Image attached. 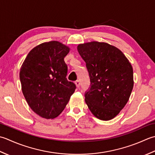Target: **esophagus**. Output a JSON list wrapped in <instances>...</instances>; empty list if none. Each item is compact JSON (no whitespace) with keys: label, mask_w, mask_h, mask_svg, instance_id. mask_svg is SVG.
Segmentation results:
<instances>
[{"label":"esophagus","mask_w":155,"mask_h":155,"mask_svg":"<svg viewBox=\"0 0 155 155\" xmlns=\"http://www.w3.org/2000/svg\"><path fill=\"white\" fill-rule=\"evenodd\" d=\"M75 85H76V86H77V87H79L80 86V81H79V80H77V81H75Z\"/></svg>","instance_id":"34e87169"}]
</instances>
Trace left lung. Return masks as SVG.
<instances>
[{"label":"left lung","instance_id":"1","mask_svg":"<svg viewBox=\"0 0 155 155\" xmlns=\"http://www.w3.org/2000/svg\"><path fill=\"white\" fill-rule=\"evenodd\" d=\"M78 51L90 79L85 92L88 108L100 120H111L125 106L133 88L130 63L120 50L106 43L80 44Z\"/></svg>","mask_w":155,"mask_h":155}]
</instances>
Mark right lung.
<instances>
[{
  "mask_svg": "<svg viewBox=\"0 0 155 155\" xmlns=\"http://www.w3.org/2000/svg\"><path fill=\"white\" fill-rule=\"evenodd\" d=\"M69 51L68 47L58 41L43 43L28 53L21 66L23 94L30 108L41 117L59 116L76 88L66 78L64 58Z\"/></svg>",
  "mask_w": 155,
  "mask_h": 155,
  "instance_id": "add662e5",
  "label": "right lung"
}]
</instances>
